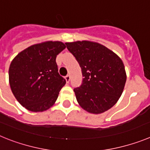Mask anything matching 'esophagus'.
<instances>
[{"instance_id":"34e87169","label":"esophagus","mask_w":150,"mask_h":150,"mask_svg":"<svg viewBox=\"0 0 150 150\" xmlns=\"http://www.w3.org/2000/svg\"><path fill=\"white\" fill-rule=\"evenodd\" d=\"M64 78H65V80L66 82H67V83H68L69 82H70V79H71V76H70V75H67Z\"/></svg>"}]
</instances>
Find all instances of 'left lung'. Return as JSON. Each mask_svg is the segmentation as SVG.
Returning a JSON list of instances; mask_svg holds the SVG:
<instances>
[{
  "instance_id": "left-lung-1",
  "label": "left lung",
  "mask_w": 150,
  "mask_h": 150,
  "mask_svg": "<svg viewBox=\"0 0 150 150\" xmlns=\"http://www.w3.org/2000/svg\"><path fill=\"white\" fill-rule=\"evenodd\" d=\"M65 44L82 68L83 83L74 89L79 105L93 114L110 109L121 97L126 82L122 59L97 42L77 40Z\"/></svg>"
}]
</instances>
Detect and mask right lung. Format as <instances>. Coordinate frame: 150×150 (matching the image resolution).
Returning a JSON list of instances; mask_svg holds the SVG:
<instances>
[{
    "mask_svg": "<svg viewBox=\"0 0 150 150\" xmlns=\"http://www.w3.org/2000/svg\"><path fill=\"white\" fill-rule=\"evenodd\" d=\"M66 48L61 41H45L20 52L9 68V83L18 103L31 112L52 107L66 80L58 72L56 56Z\"/></svg>",
    "mask_w": 150,
    "mask_h": 150,
    "instance_id": "obj_1",
    "label": "right lung"
}]
</instances>
